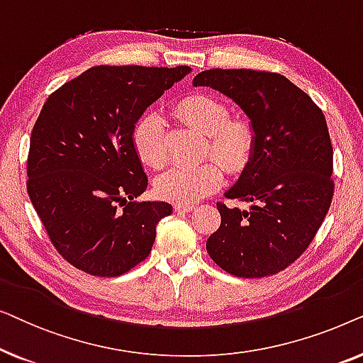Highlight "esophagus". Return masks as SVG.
<instances>
[{
	"mask_svg": "<svg viewBox=\"0 0 363 363\" xmlns=\"http://www.w3.org/2000/svg\"><path fill=\"white\" fill-rule=\"evenodd\" d=\"M193 210H195V206L188 205V203H177L175 205V211L178 213H190Z\"/></svg>",
	"mask_w": 363,
	"mask_h": 363,
	"instance_id": "obj_1",
	"label": "esophagus"
}]
</instances>
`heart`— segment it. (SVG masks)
<instances>
[{
  "mask_svg": "<svg viewBox=\"0 0 363 363\" xmlns=\"http://www.w3.org/2000/svg\"><path fill=\"white\" fill-rule=\"evenodd\" d=\"M178 113L203 133H208L210 153L226 170L240 172L250 162L255 150L252 127L245 121H230V112L223 104L206 96H191L180 102ZM132 138L143 163L158 168L167 162L165 125L157 112L140 117L133 127ZM215 160L195 165L175 163L157 178L155 193L177 203L201 200L221 185L223 168Z\"/></svg>",
  "mask_w": 363,
  "mask_h": 363,
  "instance_id": "1",
  "label": "heart"
}]
</instances>
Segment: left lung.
<instances>
[{
	"instance_id": "obj_1",
	"label": "left lung",
	"mask_w": 363,
	"mask_h": 363,
	"mask_svg": "<svg viewBox=\"0 0 363 363\" xmlns=\"http://www.w3.org/2000/svg\"><path fill=\"white\" fill-rule=\"evenodd\" d=\"M193 87L231 99L255 132L250 162L225 193L251 206L218 203L221 226L208 238V255L233 276L276 274L307 250L330 208L334 152L324 113L276 72L210 69L195 76Z\"/></svg>"
}]
</instances>
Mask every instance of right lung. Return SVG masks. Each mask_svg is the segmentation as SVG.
<instances>
[{
    "label": "right lung",
    "instance_id": "add662e5",
    "mask_svg": "<svg viewBox=\"0 0 363 363\" xmlns=\"http://www.w3.org/2000/svg\"><path fill=\"white\" fill-rule=\"evenodd\" d=\"M191 67L97 66L52 92L31 132L28 195L64 259L116 277L150 255L165 201H135L148 178L133 147L143 112Z\"/></svg>",
    "mask_w": 363,
    "mask_h": 363
}]
</instances>
